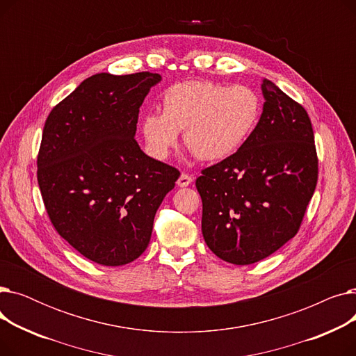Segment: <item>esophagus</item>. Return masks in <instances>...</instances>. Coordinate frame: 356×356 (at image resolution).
<instances>
[{
    "instance_id": "esophagus-1",
    "label": "esophagus",
    "mask_w": 356,
    "mask_h": 356,
    "mask_svg": "<svg viewBox=\"0 0 356 356\" xmlns=\"http://www.w3.org/2000/svg\"><path fill=\"white\" fill-rule=\"evenodd\" d=\"M193 181L192 176H189L188 173H181L180 177L177 179V186L179 188H186V186H189Z\"/></svg>"
}]
</instances>
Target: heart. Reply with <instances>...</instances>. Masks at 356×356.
<instances>
[{"label":"heart","mask_w":356,"mask_h":356,"mask_svg":"<svg viewBox=\"0 0 356 356\" xmlns=\"http://www.w3.org/2000/svg\"><path fill=\"white\" fill-rule=\"evenodd\" d=\"M258 114L259 101L247 86L188 81L164 92L161 114H145L141 134L148 154L157 160L168 156L184 131V144L199 160L220 161L244 145Z\"/></svg>","instance_id":"obj_1"}]
</instances>
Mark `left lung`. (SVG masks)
<instances>
[{"instance_id": "8db88e82", "label": "left lung", "mask_w": 356, "mask_h": 356, "mask_svg": "<svg viewBox=\"0 0 356 356\" xmlns=\"http://www.w3.org/2000/svg\"><path fill=\"white\" fill-rule=\"evenodd\" d=\"M263 114L236 153L202 170V234L227 263L254 264L282 248L303 220L317 183L306 109L268 79Z\"/></svg>"}]
</instances>
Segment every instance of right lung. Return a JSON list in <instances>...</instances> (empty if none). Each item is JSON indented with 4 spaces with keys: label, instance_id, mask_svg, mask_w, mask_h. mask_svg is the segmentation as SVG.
<instances>
[{
    "label": "right lung",
    "instance_id": "obj_1",
    "mask_svg": "<svg viewBox=\"0 0 356 356\" xmlns=\"http://www.w3.org/2000/svg\"><path fill=\"white\" fill-rule=\"evenodd\" d=\"M159 73L85 79L49 114L37 180L54 229L93 263L117 267L148 247L156 212L177 168L136 141L140 106Z\"/></svg>",
    "mask_w": 356,
    "mask_h": 356
}]
</instances>
